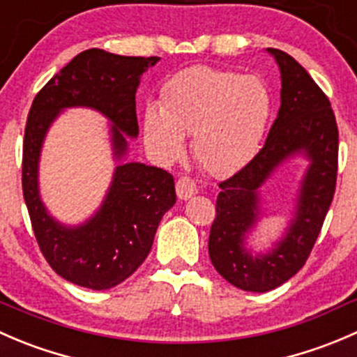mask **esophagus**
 <instances>
[{"instance_id":"1","label":"esophagus","mask_w":357,"mask_h":357,"mask_svg":"<svg viewBox=\"0 0 357 357\" xmlns=\"http://www.w3.org/2000/svg\"><path fill=\"white\" fill-rule=\"evenodd\" d=\"M176 192H178L179 199L188 200V199H192L197 192H199V188H197V183L193 181V179L183 176V178H179L178 183H176Z\"/></svg>"}]
</instances>
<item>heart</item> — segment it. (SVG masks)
Returning a JSON list of instances; mask_svg holds the SVG:
<instances>
[{
    "label": "heart",
    "instance_id": "b5f03b06",
    "mask_svg": "<svg viewBox=\"0 0 357 357\" xmlns=\"http://www.w3.org/2000/svg\"><path fill=\"white\" fill-rule=\"evenodd\" d=\"M272 94L265 79L228 69H183L162 85L158 108H144L143 137L162 164L186 153L185 136L200 167L223 178L244 169L261 148L272 119Z\"/></svg>",
    "mask_w": 357,
    "mask_h": 357
}]
</instances>
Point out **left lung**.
Segmentation results:
<instances>
[{
  "label": "left lung",
  "instance_id": "obj_1",
  "mask_svg": "<svg viewBox=\"0 0 357 357\" xmlns=\"http://www.w3.org/2000/svg\"><path fill=\"white\" fill-rule=\"evenodd\" d=\"M266 52L281 71V108L258 155L220 183L209 234V256L218 274L252 293L275 289L305 265L333 200L338 169V129L328 98L291 55L278 48ZM296 154L305 156L310 167L292 220L268 252L255 253L247 238L261 219L259 188Z\"/></svg>",
  "mask_w": 357,
  "mask_h": 357
}]
</instances>
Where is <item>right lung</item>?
<instances>
[{
	"instance_id": "right-lung-1",
	"label": "right lung",
	"mask_w": 357,
	"mask_h": 357,
	"mask_svg": "<svg viewBox=\"0 0 357 357\" xmlns=\"http://www.w3.org/2000/svg\"><path fill=\"white\" fill-rule=\"evenodd\" d=\"M160 57H126L91 48L76 55L34 98L27 115L22 153V192L38 245L66 281L109 289L137 271L153 244L162 216L176 204L174 178L164 169L123 162L137 137L136 91L141 75ZM91 107L109 119L117 162L100 209L83 224L64 225L44 207L39 193V157L59 112Z\"/></svg>"
}]
</instances>
